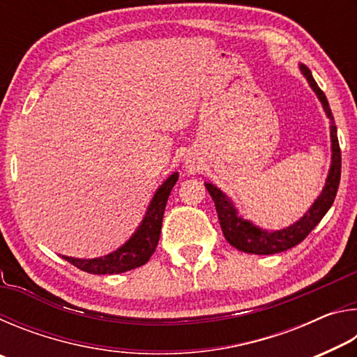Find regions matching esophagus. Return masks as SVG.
Masks as SVG:
<instances>
[{
    "label": "esophagus",
    "instance_id": "obj_1",
    "mask_svg": "<svg viewBox=\"0 0 357 357\" xmlns=\"http://www.w3.org/2000/svg\"><path fill=\"white\" fill-rule=\"evenodd\" d=\"M185 167H187V170H189V172H195L197 170V165H195V162H193V160H187L185 162Z\"/></svg>",
    "mask_w": 357,
    "mask_h": 357
}]
</instances>
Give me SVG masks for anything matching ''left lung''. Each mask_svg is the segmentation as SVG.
I'll return each instance as SVG.
<instances>
[{"label":"left lung","instance_id":"8db88e82","mask_svg":"<svg viewBox=\"0 0 357 357\" xmlns=\"http://www.w3.org/2000/svg\"><path fill=\"white\" fill-rule=\"evenodd\" d=\"M301 70L304 72V75L309 80L313 91L317 93L318 99L321 100L324 107V112L328 114V118L332 121L331 123V142H332V164L331 170L326 179V185L321 192V195L317 198V202L312 204V208L307 211L305 215L298 220L294 225L288 227L280 231H264V229L258 228L253 223L241 219L238 215L236 209H234L233 203L229 202V198L223 193L220 189H217L215 185L206 183V189L209 195L213 197L217 217L220 220L222 233L225 239L233 247H236L238 250L245 253H255V255H273V253L285 252L291 247L298 245L302 243L310 231L315 228L324 214L328 213L332 203L335 200L338 184H340V173H342V153H340V144H338L337 138V128L334 123V116H332L329 102L326 99L324 93L319 89L317 82L313 80L310 70L305 66L301 64Z\"/></svg>","mask_w":357,"mask_h":357}]
</instances>
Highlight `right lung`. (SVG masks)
Instances as JSON below:
<instances>
[{
    "mask_svg": "<svg viewBox=\"0 0 357 357\" xmlns=\"http://www.w3.org/2000/svg\"><path fill=\"white\" fill-rule=\"evenodd\" d=\"M176 181L178 173H173L159 187V190L155 192L153 202L149 204L142 225L138 227L134 236L123 247H119L116 252L107 257L93 259H78L70 257L63 258L70 264H74L75 268L89 274H121L126 273V271L140 268L144 263H148V259L155 250L157 243H159L167 200Z\"/></svg>",
    "mask_w": 357,
    "mask_h": 357,
    "instance_id": "right-lung-1",
    "label": "right lung"
}]
</instances>
